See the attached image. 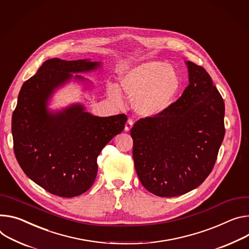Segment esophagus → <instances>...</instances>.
<instances>
[{"label":"esophagus","instance_id":"1","mask_svg":"<svg viewBox=\"0 0 249 249\" xmlns=\"http://www.w3.org/2000/svg\"><path fill=\"white\" fill-rule=\"evenodd\" d=\"M133 124H134L133 120H132V119H128L127 122H126V124H125V131H127V132L130 131L131 128L133 127Z\"/></svg>","mask_w":249,"mask_h":249}]
</instances>
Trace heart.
<instances>
[{
	"mask_svg": "<svg viewBox=\"0 0 249 249\" xmlns=\"http://www.w3.org/2000/svg\"><path fill=\"white\" fill-rule=\"evenodd\" d=\"M120 87L134 98V108L146 117L160 116L171 108L180 88L179 77L174 67L162 61H150L135 66L120 77ZM112 101L122 103L120 90L108 88Z\"/></svg>",
	"mask_w": 249,
	"mask_h": 249,
	"instance_id": "1",
	"label": "heart"
}]
</instances>
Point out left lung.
<instances>
[{
    "label": "left lung",
    "mask_w": 249,
    "mask_h": 249,
    "mask_svg": "<svg viewBox=\"0 0 249 249\" xmlns=\"http://www.w3.org/2000/svg\"><path fill=\"white\" fill-rule=\"evenodd\" d=\"M189 85L164 114L131 129L140 182L162 197L184 195L211 174L224 137V102L203 67L186 61Z\"/></svg>",
    "instance_id": "left-lung-1"
}]
</instances>
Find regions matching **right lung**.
Returning a JSON list of instances; mask_svg holds the SVG:
<instances>
[{"label":"right lung","instance_id":"1","mask_svg":"<svg viewBox=\"0 0 249 249\" xmlns=\"http://www.w3.org/2000/svg\"><path fill=\"white\" fill-rule=\"evenodd\" d=\"M100 66L89 59H48L20 88L12 117L15 155L24 173L53 195L73 197L91 187L97 157L125 127V114L98 117L79 103L56 111L48 107L55 90L71 79L87 82L72 73Z\"/></svg>","mask_w":249,"mask_h":249}]
</instances>
